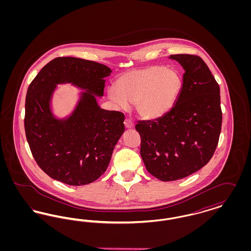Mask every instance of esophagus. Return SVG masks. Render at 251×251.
Returning <instances> with one entry per match:
<instances>
[{
    "label": "esophagus",
    "mask_w": 251,
    "mask_h": 251,
    "mask_svg": "<svg viewBox=\"0 0 251 251\" xmlns=\"http://www.w3.org/2000/svg\"><path fill=\"white\" fill-rule=\"evenodd\" d=\"M124 125H125V127L126 128H128V129H131L133 127V121L131 120V119H128V118H126L125 120H124Z\"/></svg>",
    "instance_id": "esophagus-1"
}]
</instances>
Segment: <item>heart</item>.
<instances>
[{
	"instance_id": "b5f03b06",
	"label": "heart",
	"mask_w": 251,
	"mask_h": 251,
	"mask_svg": "<svg viewBox=\"0 0 251 251\" xmlns=\"http://www.w3.org/2000/svg\"><path fill=\"white\" fill-rule=\"evenodd\" d=\"M181 88L179 73L163 66L136 70L122 75L117 89L109 88L108 95L123 110L135 104L137 113L145 119H157L173 105Z\"/></svg>"
}]
</instances>
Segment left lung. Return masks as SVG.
<instances>
[{
    "mask_svg": "<svg viewBox=\"0 0 251 251\" xmlns=\"http://www.w3.org/2000/svg\"><path fill=\"white\" fill-rule=\"evenodd\" d=\"M170 57L185 71L176 103L163 117L135 125L145 167L163 181L185 178L207 165L222 126L219 85L205 62L196 54Z\"/></svg>",
    "mask_w": 251,
    "mask_h": 251,
    "instance_id": "left-lung-1",
    "label": "left lung"
}]
</instances>
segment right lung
<instances>
[{
    "label": "right lung",
    "instance_id": "obj_1",
    "mask_svg": "<svg viewBox=\"0 0 251 251\" xmlns=\"http://www.w3.org/2000/svg\"><path fill=\"white\" fill-rule=\"evenodd\" d=\"M107 66L90 60L57 57L49 62L29 85L24 129L36 164L50 178L69 185H84L106 170L114 148L125 131L124 114L99 107ZM69 81L84 89L76 111L66 121L55 120L49 110L55 84Z\"/></svg>",
    "mask_w": 251,
    "mask_h": 251
}]
</instances>
